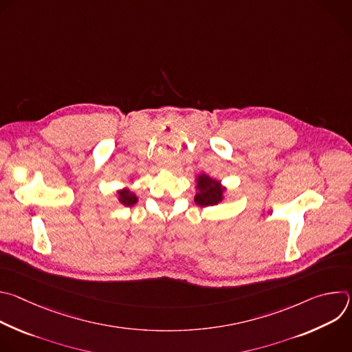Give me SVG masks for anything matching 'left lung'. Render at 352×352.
Masks as SVG:
<instances>
[{
  "mask_svg": "<svg viewBox=\"0 0 352 352\" xmlns=\"http://www.w3.org/2000/svg\"><path fill=\"white\" fill-rule=\"evenodd\" d=\"M196 189L197 193L195 195V204L206 208L219 205L224 199L226 188L221 185L220 181L210 178L206 174H200L196 178Z\"/></svg>",
  "mask_w": 352,
  "mask_h": 352,
  "instance_id": "obj_1",
  "label": "left lung"
}]
</instances>
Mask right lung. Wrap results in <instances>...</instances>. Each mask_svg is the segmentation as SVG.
I'll list each match as a JSON object with an SVG mask.
<instances>
[{
	"label": "right lung",
	"mask_w": 352,
	"mask_h": 352,
	"mask_svg": "<svg viewBox=\"0 0 352 352\" xmlns=\"http://www.w3.org/2000/svg\"><path fill=\"white\" fill-rule=\"evenodd\" d=\"M118 200L120 204L124 205V206H133L136 202H138V197L133 192H131L128 188H124V189H120L118 192Z\"/></svg>",
	"instance_id": "right-lung-1"
}]
</instances>
